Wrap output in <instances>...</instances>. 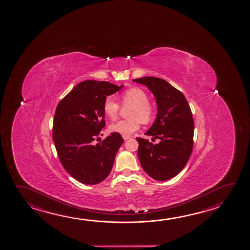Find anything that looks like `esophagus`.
Returning a JSON list of instances; mask_svg holds the SVG:
<instances>
[{"label": "esophagus", "mask_w": 250, "mask_h": 250, "mask_svg": "<svg viewBox=\"0 0 250 250\" xmlns=\"http://www.w3.org/2000/svg\"><path fill=\"white\" fill-rule=\"evenodd\" d=\"M123 139L125 140H128L129 139H131L130 136H123Z\"/></svg>", "instance_id": "esophagus-1"}]
</instances>
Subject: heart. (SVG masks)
<instances>
[{
    "label": "heart",
    "mask_w": 250,
    "mask_h": 250,
    "mask_svg": "<svg viewBox=\"0 0 250 250\" xmlns=\"http://www.w3.org/2000/svg\"><path fill=\"white\" fill-rule=\"evenodd\" d=\"M120 101L124 106H131L129 118L120 120L110 125V131L122 136H130L138 131L140 121L148 123L153 116V106L149 104L148 97L144 90L140 88H131L125 90L120 95ZM119 104L111 97H106L104 102V111L106 116L115 120L119 116Z\"/></svg>",
    "instance_id": "1"
}]
</instances>
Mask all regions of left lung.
Wrapping results in <instances>:
<instances>
[{
    "label": "left lung",
    "mask_w": 250,
    "mask_h": 250,
    "mask_svg": "<svg viewBox=\"0 0 250 250\" xmlns=\"http://www.w3.org/2000/svg\"><path fill=\"white\" fill-rule=\"evenodd\" d=\"M132 81L148 88L157 104L155 120L145 135L160 142L153 145L148 140L136 139L140 164L153 179H171L184 169L192 152L194 122L188 102L165 80L149 76Z\"/></svg>",
    "instance_id": "left-lung-1"
}]
</instances>
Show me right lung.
<instances>
[{
	"instance_id": "right-lung-1",
	"label": "right lung",
	"mask_w": 250,
	"mask_h": 250,
	"mask_svg": "<svg viewBox=\"0 0 250 250\" xmlns=\"http://www.w3.org/2000/svg\"><path fill=\"white\" fill-rule=\"evenodd\" d=\"M123 87L102 81H84L58 104L53 142L62 166L82 184H99L112 169L123 138L113 132L102 143L95 144L94 140L105 126L104 102Z\"/></svg>"
}]
</instances>
